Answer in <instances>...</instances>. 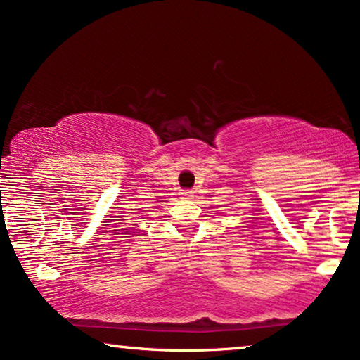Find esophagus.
<instances>
[{
  "mask_svg": "<svg viewBox=\"0 0 360 360\" xmlns=\"http://www.w3.org/2000/svg\"><path fill=\"white\" fill-rule=\"evenodd\" d=\"M181 196H184V198H191V196H193V191H191V190H184V191H181Z\"/></svg>",
  "mask_w": 360,
  "mask_h": 360,
  "instance_id": "1",
  "label": "esophagus"
}]
</instances>
